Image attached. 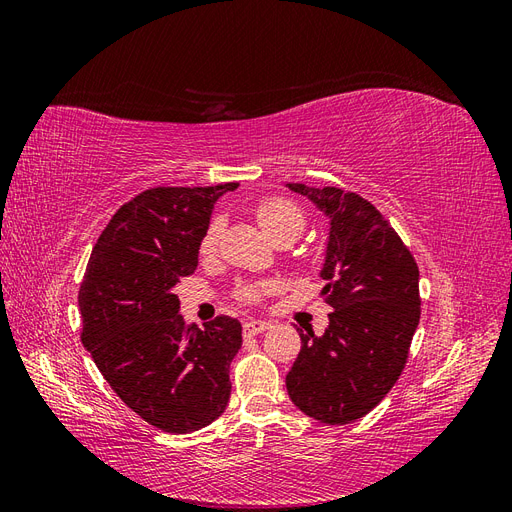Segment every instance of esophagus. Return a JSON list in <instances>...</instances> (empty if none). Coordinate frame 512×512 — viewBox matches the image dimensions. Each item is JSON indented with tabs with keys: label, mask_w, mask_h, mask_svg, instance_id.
<instances>
[{
	"label": "esophagus",
	"mask_w": 512,
	"mask_h": 512,
	"mask_svg": "<svg viewBox=\"0 0 512 512\" xmlns=\"http://www.w3.org/2000/svg\"><path fill=\"white\" fill-rule=\"evenodd\" d=\"M267 329H271V322H267V320H247L243 324L245 335H258V333H265Z\"/></svg>",
	"instance_id": "34e87169"
}]
</instances>
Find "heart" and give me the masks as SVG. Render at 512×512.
Returning a JSON list of instances; mask_svg holds the SVG:
<instances>
[{
	"instance_id": "heart-1",
	"label": "heart",
	"mask_w": 512,
	"mask_h": 512,
	"mask_svg": "<svg viewBox=\"0 0 512 512\" xmlns=\"http://www.w3.org/2000/svg\"><path fill=\"white\" fill-rule=\"evenodd\" d=\"M254 213H256V220H258L260 228L265 230L273 241L297 239L305 226V213H303L301 205H297L292 198H286V196H267V198L258 200L254 207ZM220 235H222V222H220V218H213L209 222V226L205 228L203 237H200V243H198L200 256L209 258L215 254V250H218V243H220ZM262 294H265V288H260V286H241L239 288V297L247 303L260 301Z\"/></svg>"
}]
</instances>
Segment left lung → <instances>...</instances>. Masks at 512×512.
I'll return each instance as SVG.
<instances>
[{
	"instance_id": "left-lung-1",
	"label": "left lung",
	"mask_w": 512,
	"mask_h": 512,
	"mask_svg": "<svg viewBox=\"0 0 512 512\" xmlns=\"http://www.w3.org/2000/svg\"><path fill=\"white\" fill-rule=\"evenodd\" d=\"M329 218L322 297L333 312L316 337L299 331L301 352L286 389L307 416L346 425L374 410L408 361L421 318L418 267L384 215L354 192L286 183Z\"/></svg>"
}]
</instances>
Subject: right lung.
I'll use <instances>...</instances> for the list:
<instances>
[{
	"label": "right lung",
	"instance_id": "add662e5",
	"mask_svg": "<svg viewBox=\"0 0 512 512\" xmlns=\"http://www.w3.org/2000/svg\"><path fill=\"white\" fill-rule=\"evenodd\" d=\"M239 183L149 188L121 205L89 256L79 290L83 346L130 410L168 433L218 418L230 399L241 322L198 329L179 314L175 286L196 271L215 200Z\"/></svg>",
	"mask_w": 512,
	"mask_h": 512
}]
</instances>
